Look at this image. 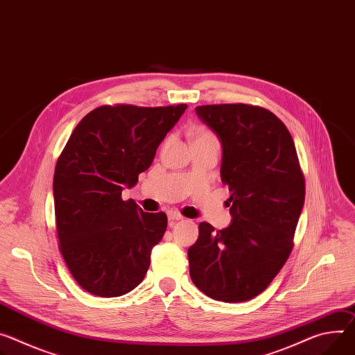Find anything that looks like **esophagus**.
I'll use <instances>...</instances> for the list:
<instances>
[{"mask_svg": "<svg viewBox=\"0 0 355 355\" xmlns=\"http://www.w3.org/2000/svg\"><path fill=\"white\" fill-rule=\"evenodd\" d=\"M184 216L178 212V211H174V209H171V211H168V219L170 220H180V219H182Z\"/></svg>", "mask_w": 355, "mask_h": 355, "instance_id": "1", "label": "esophagus"}]
</instances>
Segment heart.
I'll return each mask as SVG.
<instances>
[{
	"instance_id": "heart-1",
	"label": "heart",
	"mask_w": 355,
	"mask_h": 355,
	"mask_svg": "<svg viewBox=\"0 0 355 355\" xmlns=\"http://www.w3.org/2000/svg\"><path fill=\"white\" fill-rule=\"evenodd\" d=\"M194 137H196V139H216L211 132L204 130V128H200V130H197V132L194 133Z\"/></svg>"
}]
</instances>
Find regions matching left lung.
Here are the masks:
<instances>
[{
	"instance_id": "left-lung-1",
	"label": "left lung",
	"mask_w": 355,
	"mask_h": 355,
	"mask_svg": "<svg viewBox=\"0 0 355 355\" xmlns=\"http://www.w3.org/2000/svg\"><path fill=\"white\" fill-rule=\"evenodd\" d=\"M198 117L222 143L220 180L231 191L232 222L200 223L188 249L189 275L211 299L239 303L269 286L293 249L306 184L295 141L272 112L252 105H207Z\"/></svg>"
}]
</instances>
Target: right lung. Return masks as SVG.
Here are the masks:
<instances>
[{
	"label": "right lung",
	"instance_id": "right-lung-1",
	"mask_svg": "<svg viewBox=\"0 0 355 355\" xmlns=\"http://www.w3.org/2000/svg\"><path fill=\"white\" fill-rule=\"evenodd\" d=\"M185 109L101 106L79 121L60 153L53 175L59 249L90 295L117 297L143 282L167 215L123 201L121 191L137 184Z\"/></svg>",
	"mask_w": 355,
	"mask_h": 355
}]
</instances>
